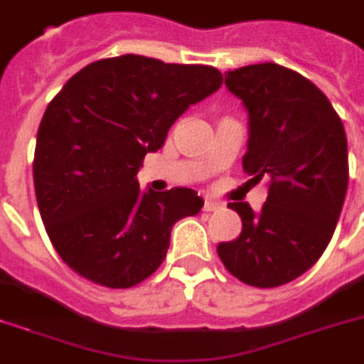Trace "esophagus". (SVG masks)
I'll use <instances>...</instances> for the list:
<instances>
[{
  "label": "esophagus",
  "mask_w": 364,
  "mask_h": 364,
  "mask_svg": "<svg viewBox=\"0 0 364 364\" xmlns=\"http://www.w3.org/2000/svg\"><path fill=\"white\" fill-rule=\"evenodd\" d=\"M217 208H220L219 203L212 200V198H204V212H215Z\"/></svg>",
  "instance_id": "1"
}]
</instances>
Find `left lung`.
Returning a JSON list of instances; mask_svg holds the SVG:
<instances>
[{"label":"left lung","instance_id":"obj_1","mask_svg":"<svg viewBox=\"0 0 364 364\" xmlns=\"http://www.w3.org/2000/svg\"><path fill=\"white\" fill-rule=\"evenodd\" d=\"M248 112L243 169L269 182L267 203L252 212L230 203L243 220L237 239L219 243L230 274L254 287H278L309 271L337 226L348 189L343 121L324 93L274 62L225 73Z\"/></svg>","mask_w":364,"mask_h":364}]
</instances>
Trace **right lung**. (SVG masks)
<instances>
[{"instance_id":"obj_1","label":"right lung","mask_w":364,"mask_h":364,"mask_svg":"<svg viewBox=\"0 0 364 364\" xmlns=\"http://www.w3.org/2000/svg\"><path fill=\"white\" fill-rule=\"evenodd\" d=\"M220 85L212 66L121 55L82 68L49 102L34 191L53 247L77 274L127 289L161 265L171 228L204 200L188 188L141 191L136 175L171 125Z\"/></svg>"}]
</instances>
